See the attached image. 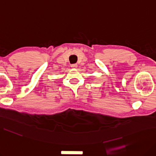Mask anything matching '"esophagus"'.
<instances>
[{"mask_svg": "<svg viewBox=\"0 0 156 156\" xmlns=\"http://www.w3.org/2000/svg\"><path fill=\"white\" fill-rule=\"evenodd\" d=\"M71 68H72V69H75V68H77V64H71Z\"/></svg>", "mask_w": 156, "mask_h": 156, "instance_id": "1", "label": "esophagus"}]
</instances>
